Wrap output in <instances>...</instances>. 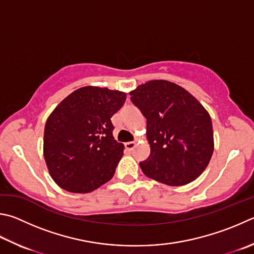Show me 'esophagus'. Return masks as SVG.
<instances>
[{
    "instance_id": "34e87169",
    "label": "esophagus",
    "mask_w": 254,
    "mask_h": 254,
    "mask_svg": "<svg viewBox=\"0 0 254 254\" xmlns=\"http://www.w3.org/2000/svg\"><path fill=\"white\" fill-rule=\"evenodd\" d=\"M126 147L128 151H132L133 149L135 147V142L134 141H131V142H127L126 143Z\"/></svg>"
}]
</instances>
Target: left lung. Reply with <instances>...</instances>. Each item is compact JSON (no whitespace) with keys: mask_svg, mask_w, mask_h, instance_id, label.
<instances>
[{"mask_svg":"<svg viewBox=\"0 0 254 254\" xmlns=\"http://www.w3.org/2000/svg\"><path fill=\"white\" fill-rule=\"evenodd\" d=\"M146 119L151 153L140 167L146 177L171 187L200 177L213 153L209 113L194 96L175 83L153 80L130 92Z\"/></svg>","mask_w":254,"mask_h":254,"instance_id":"1","label":"left lung"}]
</instances>
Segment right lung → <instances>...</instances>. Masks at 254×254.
Returning a JSON list of instances; mask_svg holds the SVG:
<instances>
[{
  "mask_svg": "<svg viewBox=\"0 0 254 254\" xmlns=\"http://www.w3.org/2000/svg\"><path fill=\"white\" fill-rule=\"evenodd\" d=\"M124 92L84 86L66 96L44 128V159L59 187L87 193L111 180L124 145L113 137L111 118L126 102Z\"/></svg>",
  "mask_w": 254,
  "mask_h": 254,
  "instance_id": "1",
  "label": "right lung"
}]
</instances>
